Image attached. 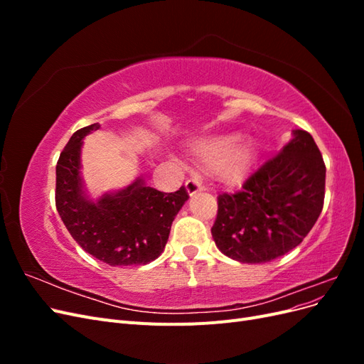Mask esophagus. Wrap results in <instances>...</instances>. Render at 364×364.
I'll list each match as a JSON object with an SVG mask.
<instances>
[{
  "label": "esophagus",
  "instance_id": "34e87169",
  "mask_svg": "<svg viewBox=\"0 0 364 364\" xmlns=\"http://www.w3.org/2000/svg\"><path fill=\"white\" fill-rule=\"evenodd\" d=\"M185 188H186V191H188L190 196H193V194H196V193H199V191H203L202 182H200L199 179H196V178L186 181V182H185Z\"/></svg>",
  "mask_w": 364,
  "mask_h": 364
}]
</instances>
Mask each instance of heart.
Segmentation results:
<instances>
[{"instance_id":"1","label":"heart","mask_w":364,"mask_h":364,"mask_svg":"<svg viewBox=\"0 0 364 364\" xmlns=\"http://www.w3.org/2000/svg\"><path fill=\"white\" fill-rule=\"evenodd\" d=\"M191 153L203 170L213 171L222 182L240 183L257 162L258 146L252 138L226 132L196 139Z\"/></svg>"}]
</instances>
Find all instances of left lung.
Listing matches in <instances>:
<instances>
[{
	"label": "left lung",
	"instance_id": "1",
	"mask_svg": "<svg viewBox=\"0 0 364 364\" xmlns=\"http://www.w3.org/2000/svg\"><path fill=\"white\" fill-rule=\"evenodd\" d=\"M326 167L305 130L252 173L237 193L217 197L211 234L226 257L261 264L299 246L322 213Z\"/></svg>",
	"mask_w": 364,
	"mask_h": 364
}]
</instances>
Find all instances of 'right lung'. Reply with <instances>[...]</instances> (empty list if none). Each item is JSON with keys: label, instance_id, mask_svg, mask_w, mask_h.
I'll use <instances>...</instances> for the list:
<instances>
[{"label": "right lung", "instance_id": "add662e5", "mask_svg": "<svg viewBox=\"0 0 364 364\" xmlns=\"http://www.w3.org/2000/svg\"><path fill=\"white\" fill-rule=\"evenodd\" d=\"M97 129L98 123L79 129L60 153L58 213L77 245L94 258L112 267L142 266L161 255L173 220L190 196L185 186L162 193L138 178L124 190L91 200L80 178V150L82 139Z\"/></svg>", "mask_w": 364, "mask_h": 364}]
</instances>
